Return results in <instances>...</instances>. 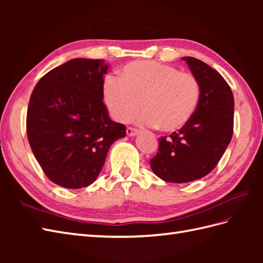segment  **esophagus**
Segmentation results:
<instances>
[{
    "label": "esophagus",
    "mask_w": 263,
    "mask_h": 263,
    "mask_svg": "<svg viewBox=\"0 0 263 263\" xmlns=\"http://www.w3.org/2000/svg\"><path fill=\"white\" fill-rule=\"evenodd\" d=\"M139 133V131L137 128H133V127H126V135L128 137H135Z\"/></svg>",
    "instance_id": "1"
}]
</instances>
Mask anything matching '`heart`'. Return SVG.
Segmentation results:
<instances>
[{
    "instance_id": "obj_1",
    "label": "heart",
    "mask_w": 263,
    "mask_h": 263,
    "mask_svg": "<svg viewBox=\"0 0 263 263\" xmlns=\"http://www.w3.org/2000/svg\"><path fill=\"white\" fill-rule=\"evenodd\" d=\"M103 100L116 121L127 122L142 105L146 110L138 116L141 124L174 132L185 126L197 110L200 85L193 74L174 66L140 61L126 64L119 79L105 80Z\"/></svg>"
}]
</instances>
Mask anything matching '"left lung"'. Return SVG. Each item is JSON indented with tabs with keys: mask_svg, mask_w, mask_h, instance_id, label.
<instances>
[{
	"mask_svg": "<svg viewBox=\"0 0 263 263\" xmlns=\"http://www.w3.org/2000/svg\"><path fill=\"white\" fill-rule=\"evenodd\" d=\"M200 85V100L187 124L159 138L152 170L171 183L192 182L217 166L233 137L234 97L226 80L202 61L182 58Z\"/></svg>",
	"mask_w": 263,
	"mask_h": 263,
	"instance_id": "1",
	"label": "left lung"
}]
</instances>
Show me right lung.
Masks as SVG:
<instances>
[{"mask_svg":"<svg viewBox=\"0 0 263 263\" xmlns=\"http://www.w3.org/2000/svg\"><path fill=\"white\" fill-rule=\"evenodd\" d=\"M104 60L73 59L37 82L27 111L33 156L53 183L81 189L96 181L115 140L126 127L103 103Z\"/></svg>","mask_w":263,"mask_h":263,"instance_id":"obj_1","label":"right lung"}]
</instances>
